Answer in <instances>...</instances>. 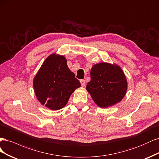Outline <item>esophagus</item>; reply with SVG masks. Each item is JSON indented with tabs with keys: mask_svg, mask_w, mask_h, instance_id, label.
Masks as SVG:
<instances>
[{
	"mask_svg": "<svg viewBox=\"0 0 159 159\" xmlns=\"http://www.w3.org/2000/svg\"><path fill=\"white\" fill-rule=\"evenodd\" d=\"M80 84H81L82 87L85 86V85H86V82H85L84 80H80Z\"/></svg>",
	"mask_w": 159,
	"mask_h": 159,
	"instance_id": "esophagus-1",
	"label": "esophagus"
}]
</instances>
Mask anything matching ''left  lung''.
<instances>
[{"label": "left lung", "instance_id": "8db88e82", "mask_svg": "<svg viewBox=\"0 0 159 159\" xmlns=\"http://www.w3.org/2000/svg\"><path fill=\"white\" fill-rule=\"evenodd\" d=\"M86 89L97 106L102 108L120 102L126 94L127 82L120 66L116 64L100 63L90 70V81Z\"/></svg>", "mask_w": 159, "mask_h": 159}]
</instances>
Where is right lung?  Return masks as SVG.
I'll list each match as a JSON object with an SVG mask.
<instances>
[{
    "label": "right lung",
    "instance_id": "add662e5",
    "mask_svg": "<svg viewBox=\"0 0 159 159\" xmlns=\"http://www.w3.org/2000/svg\"><path fill=\"white\" fill-rule=\"evenodd\" d=\"M66 61L63 55H50L34 79V93L38 101L52 110L63 108L70 95L80 86Z\"/></svg>",
    "mask_w": 159,
    "mask_h": 159
}]
</instances>
